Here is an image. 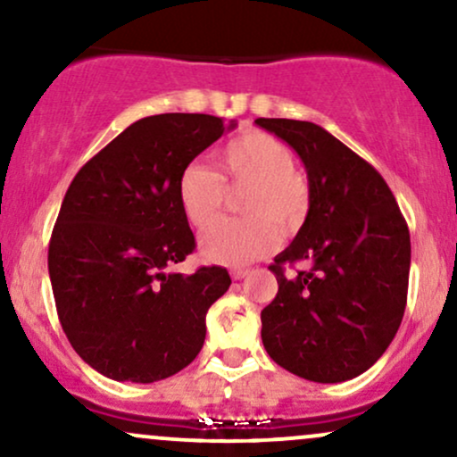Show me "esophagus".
<instances>
[{
  "label": "esophagus",
  "instance_id": "esophagus-1",
  "mask_svg": "<svg viewBox=\"0 0 457 457\" xmlns=\"http://www.w3.org/2000/svg\"><path fill=\"white\" fill-rule=\"evenodd\" d=\"M229 275H232L234 281H240V279H245L246 275H249V270H245V269H234L232 272H229Z\"/></svg>",
  "mask_w": 457,
  "mask_h": 457
}]
</instances>
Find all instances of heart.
Listing matches in <instances>:
<instances>
[{"label": "heart", "mask_w": 457, "mask_h": 457, "mask_svg": "<svg viewBox=\"0 0 457 457\" xmlns=\"http://www.w3.org/2000/svg\"><path fill=\"white\" fill-rule=\"evenodd\" d=\"M219 174L191 162L178 178V204L195 229L217 221L229 191L246 188L240 211L246 219L219 223L202 238L204 258L245 266L264 258L283 234L301 228L309 211L307 180L296 171L295 152L272 135L251 130L223 145Z\"/></svg>", "instance_id": "b5f03b06"}]
</instances>
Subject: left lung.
<instances>
[{"label":"left lung","mask_w":457,"mask_h":457,"mask_svg":"<svg viewBox=\"0 0 457 457\" xmlns=\"http://www.w3.org/2000/svg\"><path fill=\"white\" fill-rule=\"evenodd\" d=\"M301 156L309 180L305 223L275 258L279 290L262 309V342L277 365L313 382L370 370L400 328L411 234L389 185L370 162L313 122L258 118ZM307 259L286 278L283 263Z\"/></svg>","instance_id":"left-lung-1"}]
</instances>
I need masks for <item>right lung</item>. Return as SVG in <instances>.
I'll list each match as a JSON object with an SVG mask.
<instances>
[{"label":"right lung","instance_id":"right-lung-1","mask_svg":"<svg viewBox=\"0 0 457 457\" xmlns=\"http://www.w3.org/2000/svg\"><path fill=\"white\" fill-rule=\"evenodd\" d=\"M236 127L206 113L141 118L68 187L49 243V277L68 342L112 380L156 382L191 363L228 270L170 272L195 249L178 204L182 170Z\"/></svg>","mask_w":457,"mask_h":457}]
</instances>
